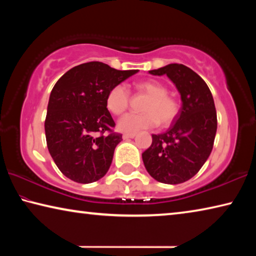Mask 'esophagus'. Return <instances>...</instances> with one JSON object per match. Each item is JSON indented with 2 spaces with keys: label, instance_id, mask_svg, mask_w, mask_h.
I'll return each instance as SVG.
<instances>
[{
  "label": "esophagus",
  "instance_id": "esophagus-1",
  "mask_svg": "<svg viewBox=\"0 0 256 256\" xmlns=\"http://www.w3.org/2000/svg\"><path fill=\"white\" fill-rule=\"evenodd\" d=\"M134 136H136V133H124L123 134L124 140H128V138H133Z\"/></svg>",
  "mask_w": 256,
  "mask_h": 256
}]
</instances>
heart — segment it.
I'll use <instances>...</instances> for the list:
<instances>
[{
  "label": "heart",
  "instance_id": "b5f03b06",
  "mask_svg": "<svg viewBox=\"0 0 256 256\" xmlns=\"http://www.w3.org/2000/svg\"><path fill=\"white\" fill-rule=\"evenodd\" d=\"M140 94L148 98L141 106L142 112H131L118 120V126L123 132H138L151 128L159 123L166 128L174 122L180 112V102L175 96L168 94V88L162 82L154 79L141 81L136 86ZM131 94L128 86L120 84L112 86L106 96L107 110L116 116L122 115L130 106Z\"/></svg>",
  "mask_w": 256,
  "mask_h": 256
}]
</instances>
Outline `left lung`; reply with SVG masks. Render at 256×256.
Masks as SVG:
<instances>
[{"label": "left lung", "mask_w": 256, "mask_h": 256, "mask_svg": "<svg viewBox=\"0 0 256 256\" xmlns=\"http://www.w3.org/2000/svg\"><path fill=\"white\" fill-rule=\"evenodd\" d=\"M166 74L180 94V112L162 134H152V144L142 154L146 170L156 180L180 184L196 174L214 148L216 112L209 86L198 73L183 64L149 71Z\"/></svg>", "instance_id": "1"}]
</instances>
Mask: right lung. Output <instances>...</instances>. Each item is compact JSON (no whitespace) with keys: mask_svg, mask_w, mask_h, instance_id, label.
<instances>
[{"mask_svg":"<svg viewBox=\"0 0 256 256\" xmlns=\"http://www.w3.org/2000/svg\"><path fill=\"white\" fill-rule=\"evenodd\" d=\"M138 70L120 71L102 62L72 68L52 90L45 120L47 148L64 176L81 184L106 175L122 134L106 106V96Z\"/></svg>","mask_w":256,"mask_h":256,"instance_id":"1","label":"right lung"}]
</instances>
